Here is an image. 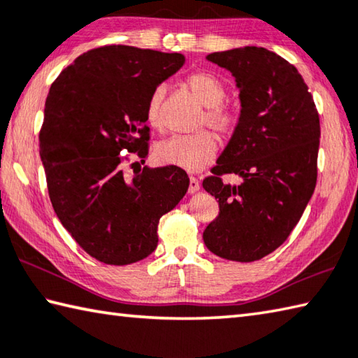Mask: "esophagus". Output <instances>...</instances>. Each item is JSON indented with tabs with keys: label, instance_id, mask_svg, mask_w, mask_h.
<instances>
[{
	"label": "esophagus",
	"instance_id": "1",
	"mask_svg": "<svg viewBox=\"0 0 358 358\" xmlns=\"http://www.w3.org/2000/svg\"><path fill=\"white\" fill-rule=\"evenodd\" d=\"M196 192H199V180L196 179V178H190V185H188V193L190 194H193V193H196Z\"/></svg>",
	"mask_w": 358,
	"mask_h": 358
}]
</instances>
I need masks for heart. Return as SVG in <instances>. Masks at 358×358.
Here are the masks:
<instances>
[{
  "label": "heart",
  "instance_id": "1",
  "mask_svg": "<svg viewBox=\"0 0 358 358\" xmlns=\"http://www.w3.org/2000/svg\"><path fill=\"white\" fill-rule=\"evenodd\" d=\"M187 90L201 106L206 107L201 124H207L220 136H229L235 129V112L222 104L226 98V85L210 71H194L184 80ZM165 89L157 87L146 101L145 115L154 129H162V103ZM217 140L206 131L193 136H174L160 141L156 146V159L162 164L182 168L187 171H198L217 156Z\"/></svg>",
  "mask_w": 358,
  "mask_h": 358
}]
</instances>
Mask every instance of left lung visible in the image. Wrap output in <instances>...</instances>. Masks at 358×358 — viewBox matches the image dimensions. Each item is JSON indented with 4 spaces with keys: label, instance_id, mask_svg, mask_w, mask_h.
Here are the masks:
<instances>
[{
    "label": "left lung",
    "instance_id": "obj_1",
    "mask_svg": "<svg viewBox=\"0 0 358 358\" xmlns=\"http://www.w3.org/2000/svg\"><path fill=\"white\" fill-rule=\"evenodd\" d=\"M207 60L232 73L241 109L212 176L202 180L220 204L202 238L221 259L260 260L288 238L313 194L318 110L299 71L273 51L245 46ZM232 172L241 185L222 182V173Z\"/></svg>",
    "mask_w": 358,
    "mask_h": 358
}]
</instances>
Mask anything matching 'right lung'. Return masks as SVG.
<instances>
[{
  "label": "right lung",
  "instance_id": "right-lung-1",
  "mask_svg": "<svg viewBox=\"0 0 358 358\" xmlns=\"http://www.w3.org/2000/svg\"><path fill=\"white\" fill-rule=\"evenodd\" d=\"M185 62L179 52L109 45L90 50L54 80L45 103L40 159L54 212L84 251L107 265H129L157 248L162 215L188 190L178 166L124 176V152L145 164L146 101Z\"/></svg>",
  "mask_w": 358,
  "mask_h": 358
}]
</instances>
